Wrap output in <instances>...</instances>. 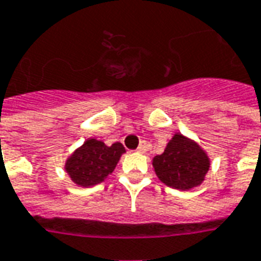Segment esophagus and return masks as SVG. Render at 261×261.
<instances>
[{
	"mask_svg": "<svg viewBox=\"0 0 261 261\" xmlns=\"http://www.w3.org/2000/svg\"><path fill=\"white\" fill-rule=\"evenodd\" d=\"M146 150H148V148H146V145H145V144H141L138 146V149H137V152H138V153H145Z\"/></svg>",
	"mask_w": 261,
	"mask_h": 261,
	"instance_id": "obj_1",
	"label": "esophagus"
}]
</instances>
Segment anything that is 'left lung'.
<instances>
[{"instance_id": "8db88e82", "label": "left lung", "mask_w": 261, "mask_h": 261, "mask_svg": "<svg viewBox=\"0 0 261 261\" xmlns=\"http://www.w3.org/2000/svg\"><path fill=\"white\" fill-rule=\"evenodd\" d=\"M152 164L163 184L178 190H190L204 182L211 162L200 145L176 133L164 152L153 157Z\"/></svg>"}]
</instances>
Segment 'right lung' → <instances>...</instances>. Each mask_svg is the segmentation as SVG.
Returning <instances> with one entry per match:
<instances>
[{"label": "right lung", "mask_w": 261, "mask_h": 261, "mask_svg": "<svg viewBox=\"0 0 261 261\" xmlns=\"http://www.w3.org/2000/svg\"><path fill=\"white\" fill-rule=\"evenodd\" d=\"M126 149L120 142L111 146L102 141L89 138L65 162V171L73 184L90 188L108 178Z\"/></svg>", "instance_id": "obj_1"}]
</instances>
